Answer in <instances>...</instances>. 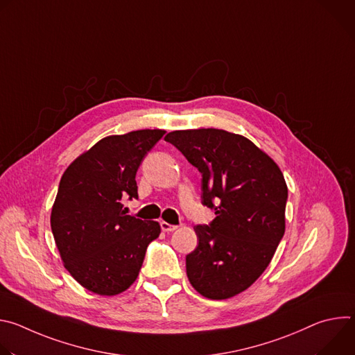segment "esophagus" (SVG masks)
Returning <instances> with one entry per match:
<instances>
[{
	"mask_svg": "<svg viewBox=\"0 0 355 355\" xmlns=\"http://www.w3.org/2000/svg\"><path fill=\"white\" fill-rule=\"evenodd\" d=\"M160 226H162L163 232H167V233L174 232V230H177V229H178V226H175V225H170V223H167V222H162V223H160Z\"/></svg>",
	"mask_w": 355,
	"mask_h": 355,
	"instance_id": "obj_1",
	"label": "esophagus"
}]
</instances>
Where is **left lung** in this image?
<instances>
[{
	"mask_svg": "<svg viewBox=\"0 0 355 355\" xmlns=\"http://www.w3.org/2000/svg\"><path fill=\"white\" fill-rule=\"evenodd\" d=\"M164 139L202 174V204L216 215L193 227L198 247L185 259L188 279L202 296L232 297L256 282L284 237V175L241 135L211 128L174 130Z\"/></svg>",
	"mask_w": 355,
	"mask_h": 355,
	"instance_id": "left-lung-1",
	"label": "left lung"
}]
</instances>
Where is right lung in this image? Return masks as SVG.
Returning a JSON list of instances; mask_svg holds the SVG:
<instances>
[{
	"label": "right lung",
	"mask_w": 355,
	"mask_h": 355,
	"mask_svg": "<svg viewBox=\"0 0 355 355\" xmlns=\"http://www.w3.org/2000/svg\"><path fill=\"white\" fill-rule=\"evenodd\" d=\"M164 133L143 129L101 139L60 180L50 226L66 270L94 293L126 291L162 232L155 220L126 215L122 200L137 198V168Z\"/></svg>",
	"instance_id": "add662e5"
}]
</instances>
